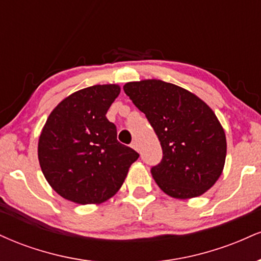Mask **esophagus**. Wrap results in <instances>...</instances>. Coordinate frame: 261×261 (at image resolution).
I'll use <instances>...</instances> for the list:
<instances>
[{
    "label": "esophagus",
    "instance_id": "esophagus-1",
    "mask_svg": "<svg viewBox=\"0 0 261 261\" xmlns=\"http://www.w3.org/2000/svg\"><path fill=\"white\" fill-rule=\"evenodd\" d=\"M131 147H133L134 149H136V151H139L140 147H139V143H137V141H134V142L131 143Z\"/></svg>",
    "mask_w": 261,
    "mask_h": 261
}]
</instances>
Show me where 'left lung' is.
Listing matches in <instances>:
<instances>
[{
  "label": "left lung",
  "instance_id": "8db88e82",
  "mask_svg": "<svg viewBox=\"0 0 261 261\" xmlns=\"http://www.w3.org/2000/svg\"><path fill=\"white\" fill-rule=\"evenodd\" d=\"M124 92L161 142L163 158L151 170L161 190L187 200L214 187L227 154L226 134L214 110L188 89L161 80L127 82Z\"/></svg>",
  "mask_w": 261,
  "mask_h": 261
}]
</instances>
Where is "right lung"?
<instances>
[{"mask_svg":"<svg viewBox=\"0 0 261 261\" xmlns=\"http://www.w3.org/2000/svg\"><path fill=\"white\" fill-rule=\"evenodd\" d=\"M119 85H95L72 93L54 108L41 128L38 160L60 196L80 205L101 203L124 184L139 153L116 140L106 114Z\"/></svg>","mask_w":261,"mask_h":261,"instance_id":"obj_1","label":"right lung"}]
</instances>
